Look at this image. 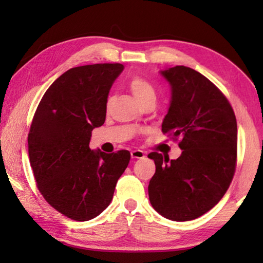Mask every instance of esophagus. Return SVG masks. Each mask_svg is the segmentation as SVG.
I'll return each mask as SVG.
<instances>
[{
	"label": "esophagus",
	"mask_w": 263,
	"mask_h": 263,
	"mask_svg": "<svg viewBox=\"0 0 263 263\" xmlns=\"http://www.w3.org/2000/svg\"><path fill=\"white\" fill-rule=\"evenodd\" d=\"M132 159H144L145 158V152L141 149H133L131 152Z\"/></svg>",
	"instance_id": "34e87169"
}]
</instances>
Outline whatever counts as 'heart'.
I'll list each match as a JSON object with an SVG mask.
<instances>
[{"label": "heart", "instance_id": "heart-1", "mask_svg": "<svg viewBox=\"0 0 263 263\" xmlns=\"http://www.w3.org/2000/svg\"><path fill=\"white\" fill-rule=\"evenodd\" d=\"M128 87H130L132 94L136 97L138 103H140V102L147 99L155 97V91L152 84L141 77L132 78L130 83H128Z\"/></svg>", "mask_w": 263, "mask_h": 263}]
</instances>
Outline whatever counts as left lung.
Instances as JSON below:
<instances>
[{
  "label": "left lung",
  "instance_id": "left-lung-1",
  "mask_svg": "<svg viewBox=\"0 0 263 263\" xmlns=\"http://www.w3.org/2000/svg\"><path fill=\"white\" fill-rule=\"evenodd\" d=\"M160 74L172 97L162 132L181 138L176 160L157 152L148 197L154 210L174 221L193 220L220 201L233 179L237 162V119L222 92L201 73L185 66Z\"/></svg>",
  "mask_w": 263,
  "mask_h": 263
}]
</instances>
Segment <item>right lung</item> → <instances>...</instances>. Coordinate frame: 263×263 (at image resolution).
<instances>
[{
    "mask_svg": "<svg viewBox=\"0 0 263 263\" xmlns=\"http://www.w3.org/2000/svg\"><path fill=\"white\" fill-rule=\"evenodd\" d=\"M122 64L80 66L47 89L31 124L29 158L37 186L51 206L70 219L86 221L112 201L131 154H106L89 147L91 131L105 122L110 88Z\"/></svg>",
    "mask_w": 263,
    "mask_h": 263,
    "instance_id": "obj_1",
    "label": "right lung"
}]
</instances>
